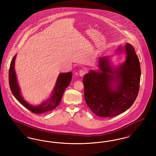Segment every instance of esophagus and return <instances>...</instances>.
<instances>
[{
    "instance_id": "34e87169",
    "label": "esophagus",
    "mask_w": 156,
    "mask_h": 156,
    "mask_svg": "<svg viewBox=\"0 0 156 156\" xmlns=\"http://www.w3.org/2000/svg\"><path fill=\"white\" fill-rule=\"evenodd\" d=\"M87 73V70H85V69H81V70H80V71H79V75L82 76H83V75Z\"/></svg>"
}]
</instances>
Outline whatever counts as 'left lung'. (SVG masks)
I'll list each match as a JSON object with an SVG mask.
<instances>
[{
    "label": "left lung",
    "instance_id": "obj_1",
    "mask_svg": "<svg viewBox=\"0 0 156 156\" xmlns=\"http://www.w3.org/2000/svg\"><path fill=\"white\" fill-rule=\"evenodd\" d=\"M126 54V60L112 68L106 57L99 58V70H90L83 78L84 97L90 109L101 117H113L127 111L137 97L141 69L133 47L125 45L117 52ZM115 85H114V83Z\"/></svg>",
    "mask_w": 156,
    "mask_h": 156
}]
</instances>
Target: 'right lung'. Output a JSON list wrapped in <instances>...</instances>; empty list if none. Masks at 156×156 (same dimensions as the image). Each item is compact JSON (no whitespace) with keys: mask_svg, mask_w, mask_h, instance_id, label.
Here are the masks:
<instances>
[{"mask_svg":"<svg viewBox=\"0 0 156 156\" xmlns=\"http://www.w3.org/2000/svg\"><path fill=\"white\" fill-rule=\"evenodd\" d=\"M16 54L13 57L10 63L9 71V86L11 91L16 98V99L27 109L34 113L40 114L47 112L51 111L54 109L59 105L64 92L71 81L73 74L71 72L67 73H61L58 75L56 81L55 86L52 91V93L49 98L44 101L41 104L33 106L26 102L23 98L20 92V87L17 81L16 75L15 73V59Z\"/></svg>","mask_w":156,"mask_h":156,"instance_id":"1","label":"right lung"}]
</instances>
